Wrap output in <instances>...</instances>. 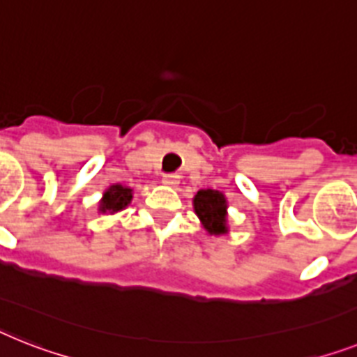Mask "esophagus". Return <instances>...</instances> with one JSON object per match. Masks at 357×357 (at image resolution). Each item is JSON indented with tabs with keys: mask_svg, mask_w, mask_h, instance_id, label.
<instances>
[{
	"mask_svg": "<svg viewBox=\"0 0 357 357\" xmlns=\"http://www.w3.org/2000/svg\"><path fill=\"white\" fill-rule=\"evenodd\" d=\"M162 182L166 185H176L178 184V175H175V173H166V175L162 176Z\"/></svg>",
	"mask_w": 357,
	"mask_h": 357,
	"instance_id": "1",
	"label": "esophagus"
}]
</instances>
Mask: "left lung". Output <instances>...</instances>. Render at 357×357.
I'll return each mask as SVG.
<instances>
[{"mask_svg": "<svg viewBox=\"0 0 357 357\" xmlns=\"http://www.w3.org/2000/svg\"><path fill=\"white\" fill-rule=\"evenodd\" d=\"M195 211L210 234L226 231V199L222 193L213 190H200L195 195Z\"/></svg>", "mask_w": 357, "mask_h": 357, "instance_id": "left-lung-1", "label": "left lung"}]
</instances>
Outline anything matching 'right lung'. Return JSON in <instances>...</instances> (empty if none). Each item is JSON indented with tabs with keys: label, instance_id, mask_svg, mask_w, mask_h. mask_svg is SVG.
<instances>
[{
	"label": "right lung",
	"instance_id": "1",
	"mask_svg": "<svg viewBox=\"0 0 357 357\" xmlns=\"http://www.w3.org/2000/svg\"><path fill=\"white\" fill-rule=\"evenodd\" d=\"M131 190L123 188V185L116 184L111 185L104 193V200H102V211H120L131 202Z\"/></svg>",
	"mask_w": 357,
	"mask_h": 357
}]
</instances>
